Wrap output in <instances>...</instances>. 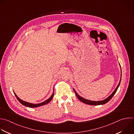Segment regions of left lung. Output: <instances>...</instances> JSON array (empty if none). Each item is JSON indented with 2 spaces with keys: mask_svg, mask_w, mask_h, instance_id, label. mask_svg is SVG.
I'll return each instance as SVG.
<instances>
[{
  "mask_svg": "<svg viewBox=\"0 0 134 134\" xmlns=\"http://www.w3.org/2000/svg\"><path fill=\"white\" fill-rule=\"evenodd\" d=\"M120 81H121V79L120 80V81H119V83H118L117 87H116V88L115 89V90L114 91V92L108 97L106 99L103 100H102V101H92V100H87V99H86L82 97H81V96H80L76 92V91L74 90L75 94H76V95L77 96V98L82 103H85V104H88V105H104L106 103H107V102H108L111 98L112 97L114 96V95L115 94L116 92H117V90H118V88L120 85Z\"/></svg>",
  "mask_w": 134,
  "mask_h": 134,
  "instance_id": "8db88e82",
  "label": "left lung"
}]
</instances>
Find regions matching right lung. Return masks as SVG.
<instances>
[{"label": "right lung", "instance_id": "obj_1", "mask_svg": "<svg viewBox=\"0 0 134 134\" xmlns=\"http://www.w3.org/2000/svg\"><path fill=\"white\" fill-rule=\"evenodd\" d=\"M14 94L15 95L17 99L18 100V101L21 104H23V105L25 106H27V107H30V108H35V107H39V106H43L44 105H46L47 104H48V103H49L52 99H53V97H54V92H53V94H52V95L51 96V97L50 98H49L47 100H46V101H44L41 103H40V104H31V103H27L26 102H25L24 100H22L21 99H20V98H19L17 95H16V94L14 93Z\"/></svg>", "mask_w": 134, "mask_h": 134}]
</instances>
